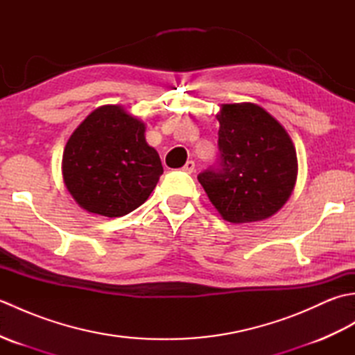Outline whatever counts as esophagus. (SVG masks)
Masks as SVG:
<instances>
[{
  "instance_id": "34e87169",
  "label": "esophagus",
  "mask_w": 355,
  "mask_h": 355,
  "mask_svg": "<svg viewBox=\"0 0 355 355\" xmlns=\"http://www.w3.org/2000/svg\"><path fill=\"white\" fill-rule=\"evenodd\" d=\"M183 171H184V172H187V173H192V172L195 171V162H192V160H187V162H186V164L183 166Z\"/></svg>"
}]
</instances>
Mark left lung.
Instances as JSON below:
<instances>
[{
  "mask_svg": "<svg viewBox=\"0 0 355 355\" xmlns=\"http://www.w3.org/2000/svg\"><path fill=\"white\" fill-rule=\"evenodd\" d=\"M220 162L198 175L210 202L233 224L267 220L294 189L297 157L285 128L254 103H224Z\"/></svg>",
  "mask_w": 355,
  "mask_h": 355,
  "instance_id": "8db88e82",
  "label": "left lung"
}]
</instances>
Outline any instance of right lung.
Wrapping results in <instances>:
<instances>
[{"label": "right lung", "mask_w": 355, "mask_h": 355, "mask_svg": "<svg viewBox=\"0 0 355 355\" xmlns=\"http://www.w3.org/2000/svg\"><path fill=\"white\" fill-rule=\"evenodd\" d=\"M145 123L120 105H103L67 141L62 175L67 191L89 214L117 218L141 206L163 173Z\"/></svg>", "instance_id": "obj_1"}]
</instances>
